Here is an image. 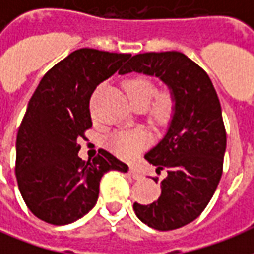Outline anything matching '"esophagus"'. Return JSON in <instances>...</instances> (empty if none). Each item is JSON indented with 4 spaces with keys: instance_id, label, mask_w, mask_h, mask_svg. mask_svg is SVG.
Masks as SVG:
<instances>
[{
    "instance_id": "34e87169",
    "label": "esophagus",
    "mask_w": 254,
    "mask_h": 254,
    "mask_svg": "<svg viewBox=\"0 0 254 254\" xmlns=\"http://www.w3.org/2000/svg\"><path fill=\"white\" fill-rule=\"evenodd\" d=\"M129 174H130V176H132L134 180H140V178H141V173H140L137 169H134L133 166H130V167H129Z\"/></svg>"
}]
</instances>
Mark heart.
<instances>
[{
	"label": "heart",
	"mask_w": 254,
	"mask_h": 254,
	"mask_svg": "<svg viewBox=\"0 0 254 254\" xmlns=\"http://www.w3.org/2000/svg\"><path fill=\"white\" fill-rule=\"evenodd\" d=\"M124 91L127 99L136 107H145L153 96L154 102L151 105V118L152 121L165 125L171 121L176 113V96L173 91L165 88L156 92L155 84L143 76H133L124 81ZM157 95H155L154 94ZM151 141L149 134L144 129H133V130H122L116 132L107 138L109 148L124 159H132L136 155L147 148Z\"/></svg>",
	"instance_id": "obj_1"
}]
</instances>
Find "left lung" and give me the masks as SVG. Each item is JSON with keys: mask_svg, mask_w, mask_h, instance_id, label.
Wrapping results in <instances>:
<instances>
[{"mask_svg": "<svg viewBox=\"0 0 254 254\" xmlns=\"http://www.w3.org/2000/svg\"><path fill=\"white\" fill-rule=\"evenodd\" d=\"M129 72L159 77L177 102L169 132L144 156L156 173H167L160 197L148 205L134 202L133 209L149 227L180 229L201 215L223 173L227 138L218 94L207 72L180 52L136 54L120 70Z\"/></svg>", "mask_w": 254, "mask_h": 254, "instance_id": "1", "label": "left lung"}]
</instances>
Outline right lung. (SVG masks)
Returning <instances> with one entry per match:
<instances>
[{"mask_svg":"<svg viewBox=\"0 0 254 254\" xmlns=\"http://www.w3.org/2000/svg\"><path fill=\"white\" fill-rule=\"evenodd\" d=\"M130 54L78 49L42 77L31 96L16 138V178L36 218L56 226L91 211L105 173L127 165L102 149L92 160L78 158L80 138L92 127L89 99Z\"/></svg>","mask_w":254,"mask_h":254,"instance_id":"add662e5","label":"right lung"}]
</instances>
